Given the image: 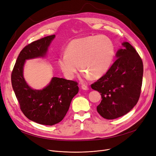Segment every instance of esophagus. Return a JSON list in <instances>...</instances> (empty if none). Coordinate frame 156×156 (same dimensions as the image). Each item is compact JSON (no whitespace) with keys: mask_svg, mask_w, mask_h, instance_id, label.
Masks as SVG:
<instances>
[{"mask_svg":"<svg viewBox=\"0 0 156 156\" xmlns=\"http://www.w3.org/2000/svg\"><path fill=\"white\" fill-rule=\"evenodd\" d=\"M81 88H82L83 90H88V87L87 85H81Z\"/></svg>","mask_w":156,"mask_h":156,"instance_id":"obj_1","label":"esophagus"}]
</instances>
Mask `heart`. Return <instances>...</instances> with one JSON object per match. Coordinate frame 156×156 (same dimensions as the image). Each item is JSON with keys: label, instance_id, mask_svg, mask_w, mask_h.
Returning <instances> with one entry per match:
<instances>
[{"label": "heart", "instance_id": "heart-1", "mask_svg": "<svg viewBox=\"0 0 156 156\" xmlns=\"http://www.w3.org/2000/svg\"><path fill=\"white\" fill-rule=\"evenodd\" d=\"M115 48L112 41L104 35L87 36L73 40L66 53L57 60L64 76L68 79L75 77L81 69V77L85 79L100 78L108 71L112 64Z\"/></svg>", "mask_w": 156, "mask_h": 156}]
</instances>
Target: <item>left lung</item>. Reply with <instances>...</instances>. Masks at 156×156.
<instances>
[{
    "label": "left lung",
    "instance_id": "left-lung-1",
    "mask_svg": "<svg viewBox=\"0 0 156 156\" xmlns=\"http://www.w3.org/2000/svg\"><path fill=\"white\" fill-rule=\"evenodd\" d=\"M116 52L117 59L105 75L91 85L102 100L97 111L105 119H114L125 115L140 97L143 78V62L129 43H122Z\"/></svg>",
    "mask_w": 156,
    "mask_h": 156
}]
</instances>
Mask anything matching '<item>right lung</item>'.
Masks as SVG:
<instances>
[{"instance_id": "right-lung-1", "label": "right lung", "mask_w": 156, "mask_h": 156, "mask_svg": "<svg viewBox=\"0 0 156 156\" xmlns=\"http://www.w3.org/2000/svg\"><path fill=\"white\" fill-rule=\"evenodd\" d=\"M55 35L38 40L20 52L11 75L13 90L23 114L30 120L44 125H54L66 114L73 98L78 92L76 81L53 77L42 89L36 90L27 83L23 76L27 60L46 57Z\"/></svg>"}]
</instances>
